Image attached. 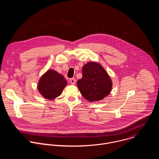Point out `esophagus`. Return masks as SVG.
<instances>
[{
	"label": "esophagus",
	"instance_id": "1",
	"mask_svg": "<svg viewBox=\"0 0 159 159\" xmlns=\"http://www.w3.org/2000/svg\"><path fill=\"white\" fill-rule=\"evenodd\" d=\"M75 81H76V80H75L74 78H72V79H71L70 80V83H71L72 85H74V84H75Z\"/></svg>",
	"mask_w": 159,
	"mask_h": 159
}]
</instances>
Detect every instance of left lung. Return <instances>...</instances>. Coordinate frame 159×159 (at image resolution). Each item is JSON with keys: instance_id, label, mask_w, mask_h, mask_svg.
Instances as JSON below:
<instances>
[{"instance_id": "left-lung-1", "label": "left lung", "mask_w": 159, "mask_h": 159, "mask_svg": "<svg viewBox=\"0 0 159 159\" xmlns=\"http://www.w3.org/2000/svg\"><path fill=\"white\" fill-rule=\"evenodd\" d=\"M82 78L77 87L83 97L89 102H96L107 96L112 89L110 76L98 62L89 61L82 67Z\"/></svg>"}]
</instances>
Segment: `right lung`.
Returning <instances> with one entry per match:
<instances>
[{"label":"right lung","mask_w":159,"mask_h":159,"mask_svg":"<svg viewBox=\"0 0 159 159\" xmlns=\"http://www.w3.org/2000/svg\"><path fill=\"white\" fill-rule=\"evenodd\" d=\"M66 84V80L61 74L49 69L40 77L37 89L44 98L53 100L61 94Z\"/></svg>","instance_id":"1"}]
</instances>
